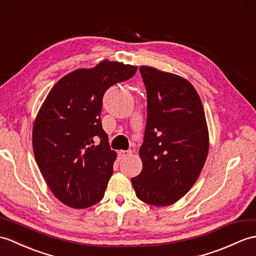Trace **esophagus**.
Listing matches in <instances>:
<instances>
[{"mask_svg":"<svg viewBox=\"0 0 256 256\" xmlns=\"http://www.w3.org/2000/svg\"><path fill=\"white\" fill-rule=\"evenodd\" d=\"M130 155H132V152H130V150H120V152H118V157H120L121 159L128 158Z\"/></svg>","mask_w":256,"mask_h":256,"instance_id":"34e87169","label":"esophagus"}]
</instances>
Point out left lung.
<instances>
[{
    "mask_svg": "<svg viewBox=\"0 0 256 256\" xmlns=\"http://www.w3.org/2000/svg\"><path fill=\"white\" fill-rule=\"evenodd\" d=\"M147 92V122L140 157L142 172L132 178L138 198L168 206L186 195L198 180L210 150L203 104L183 77L142 66Z\"/></svg>",
    "mask_w": 256,
    "mask_h": 256,
    "instance_id": "obj_1",
    "label": "left lung"
}]
</instances>
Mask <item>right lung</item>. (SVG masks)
Instances as JSON below:
<instances>
[{
	"label": "right lung",
	"mask_w": 256,
	"mask_h": 256,
	"mask_svg": "<svg viewBox=\"0 0 256 256\" xmlns=\"http://www.w3.org/2000/svg\"><path fill=\"white\" fill-rule=\"evenodd\" d=\"M138 66L104 60L92 68L65 75L48 94L34 123L36 162L56 198L73 208H87L104 198L114 174L100 114L106 89L136 73ZM98 137L100 142L94 145Z\"/></svg>",
	"instance_id": "obj_1"
}]
</instances>
